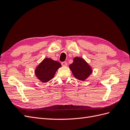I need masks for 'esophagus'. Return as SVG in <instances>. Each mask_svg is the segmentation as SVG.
<instances>
[{"label":"esophagus","instance_id":"1","mask_svg":"<svg viewBox=\"0 0 130 130\" xmlns=\"http://www.w3.org/2000/svg\"><path fill=\"white\" fill-rule=\"evenodd\" d=\"M61 64L62 65V66H67V63L66 62H62L61 63Z\"/></svg>","mask_w":130,"mask_h":130}]
</instances>
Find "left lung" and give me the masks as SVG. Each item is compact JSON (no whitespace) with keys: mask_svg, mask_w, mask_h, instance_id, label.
I'll return each instance as SVG.
<instances>
[{"mask_svg":"<svg viewBox=\"0 0 130 130\" xmlns=\"http://www.w3.org/2000/svg\"><path fill=\"white\" fill-rule=\"evenodd\" d=\"M73 75L77 79L84 81L92 73V68L83 58L76 57L73 63L69 65Z\"/></svg>","mask_w":130,"mask_h":130,"instance_id":"1","label":"left lung"}]
</instances>
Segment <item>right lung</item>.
I'll return each mask as SVG.
<instances>
[{
  "instance_id": "right-lung-1",
  "label": "right lung",
  "mask_w": 130,
  "mask_h": 130,
  "mask_svg": "<svg viewBox=\"0 0 130 130\" xmlns=\"http://www.w3.org/2000/svg\"><path fill=\"white\" fill-rule=\"evenodd\" d=\"M61 67L60 63L46 58L37 66L35 74L39 80L45 83L52 79L57 70Z\"/></svg>"
}]
</instances>
